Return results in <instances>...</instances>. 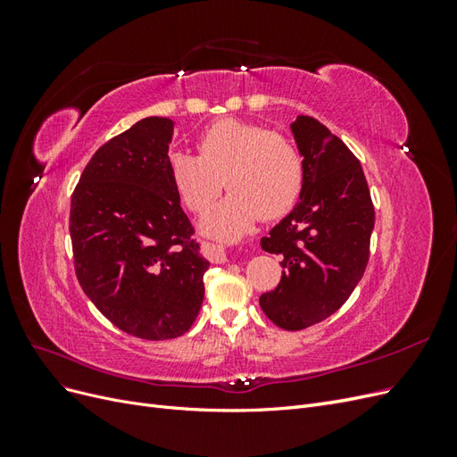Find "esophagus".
<instances>
[{
	"label": "esophagus",
	"mask_w": 457,
	"mask_h": 457,
	"mask_svg": "<svg viewBox=\"0 0 457 457\" xmlns=\"http://www.w3.org/2000/svg\"><path fill=\"white\" fill-rule=\"evenodd\" d=\"M207 257L213 262H225L227 261V253H225V247L223 245H217V244H210L205 247Z\"/></svg>",
	"instance_id": "obj_1"
}]
</instances>
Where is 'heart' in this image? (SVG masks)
<instances>
[{"label": "heart", "mask_w": 457, "mask_h": 457, "mask_svg": "<svg viewBox=\"0 0 457 457\" xmlns=\"http://www.w3.org/2000/svg\"><path fill=\"white\" fill-rule=\"evenodd\" d=\"M200 154L175 150L170 175L190 212H205L227 185L230 195L202 219L204 232L232 240L259 217L276 219L297 202L305 168L289 137L240 120H220L198 141Z\"/></svg>", "instance_id": "heart-1"}]
</instances>
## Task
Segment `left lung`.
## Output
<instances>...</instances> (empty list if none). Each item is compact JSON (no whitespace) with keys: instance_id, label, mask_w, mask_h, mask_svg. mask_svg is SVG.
Returning <instances> with one entry per match:
<instances>
[{"instance_id":"left-lung-1","label":"left lung","mask_w":457,"mask_h":457,"mask_svg":"<svg viewBox=\"0 0 457 457\" xmlns=\"http://www.w3.org/2000/svg\"><path fill=\"white\" fill-rule=\"evenodd\" d=\"M292 133L305 179L299 202L261 247L282 255V278L259 305L276 326L297 331L339 311L361 282L376 212L361 162L339 137L311 116Z\"/></svg>"}]
</instances>
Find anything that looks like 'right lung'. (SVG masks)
Masks as SVG:
<instances>
[{
	"label": "right lung",
	"instance_id": "obj_1",
	"mask_svg": "<svg viewBox=\"0 0 457 457\" xmlns=\"http://www.w3.org/2000/svg\"><path fill=\"white\" fill-rule=\"evenodd\" d=\"M173 121L150 116L95 152L71 202L78 282L129 336L173 339L195 324L210 261L170 175Z\"/></svg>",
	"mask_w": 457,
	"mask_h": 457
}]
</instances>
